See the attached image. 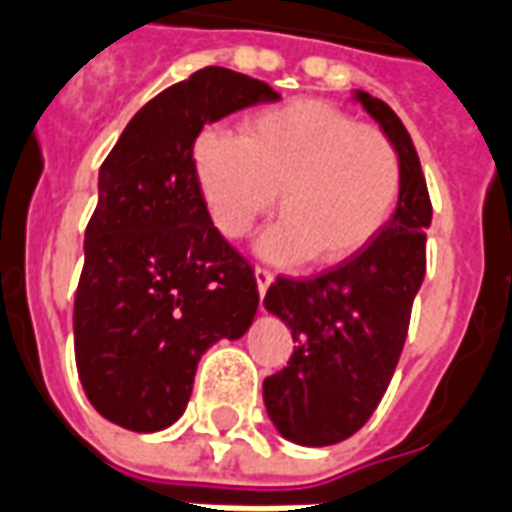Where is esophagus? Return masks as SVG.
<instances>
[{"label": "esophagus", "instance_id": "obj_1", "mask_svg": "<svg viewBox=\"0 0 512 512\" xmlns=\"http://www.w3.org/2000/svg\"><path fill=\"white\" fill-rule=\"evenodd\" d=\"M255 279H257V293L260 298L268 293V287L274 282V271H268V268H255Z\"/></svg>", "mask_w": 512, "mask_h": 512}]
</instances>
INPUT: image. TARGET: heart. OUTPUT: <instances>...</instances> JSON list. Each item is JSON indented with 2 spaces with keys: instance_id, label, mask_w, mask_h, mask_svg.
Wrapping results in <instances>:
<instances>
[{
  "instance_id": "1",
  "label": "heart",
  "mask_w": 512,
  "mask_h": 512,
  "mask_svg": "<svg viewBox=\"0 0 512 512\" xmlns=\"http://www.w3.org/2000/svg\"><path fill=\"white\" fill-rule=\"evenodd\" d=\"M192 165L214 225L246 238L276 203L285 217L260 238V255L295 266H342L369 249L401 198V157L372 124L323 100L255 113L244 135L208 127ZM283 200H278V192Z\"/></svg>"
}]
</instances>
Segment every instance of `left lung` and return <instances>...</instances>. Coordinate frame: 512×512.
<instances>
[{"label":"left lung","mask_w":512,"mask_h":512,"mask_svg":"<svg viewBox=\"0 0 512 512\" xmlns=\"http://www.w3.org/2000/svg\"><path fill=\"white\" fill-rule=\"evenodd\" d=\"M363 111L401 157V198L369 249L314 279L279 276L266 309L293 331L295 350L263 382L276 431L295 445L323 448L352 437L388 391L426 276L431 200L407 127L382 100L355 92Z\"/></svg>","instance_id":"8db88e82"}]
</instances>
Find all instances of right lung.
Masks as SVG:
<instances>
[{"label": "right lung", "mask_w": 512, "mask_h": 512, "mask_svg": "<svg viewBox=\"0 0 512 512\" xmlns=\"http://www.w3.org/2000/svg\"><path fill=\"white\" fill-rule=\"evenodd\" d=\"M274 100L268 83L203 67L146 102L102 162L75 293V363L94 410L121 429L176 423L200 355L255 320V271L211 222L192 149L206 124Z\"/></svg>", "instance_id": "1"}]
</instances>
